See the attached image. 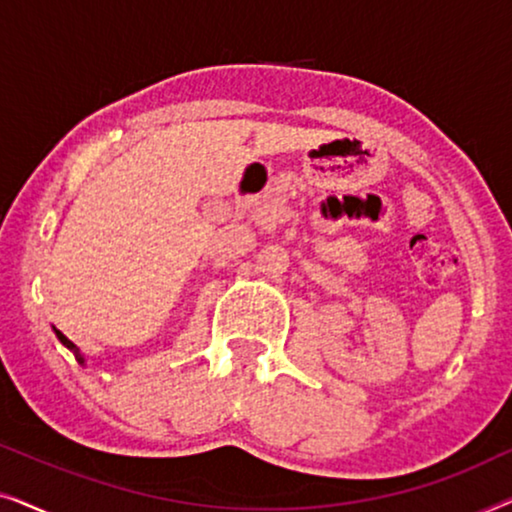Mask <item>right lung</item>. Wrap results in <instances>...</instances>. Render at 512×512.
Returning a JSON list of instances; mask_svg holds the SVG:
<instances>
[{"label":"right lung","mask_w":512,"mask_h":512,"mask_svg":"<svg viewBox=\"0 0 512 512\" xmlns=\"http://www.w3.org/2000/svg\"><path fill=\"white\" fill-rule=\"evenodd\" d=\"M53 331H55V335H58V340L62 342V345H65V347L69 349V352H72V354L76 356V361H79V363H81V366H83V363H86V359H83V354L79 352V347H76V345H74V342L67 338V335H62V333H60V331H58V328H55V326H53Z\"/></svg>","instance_id":"obj_1"}]
</instances>
